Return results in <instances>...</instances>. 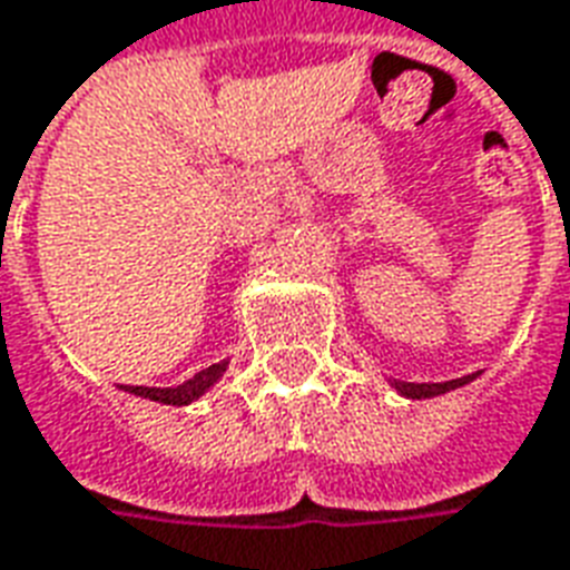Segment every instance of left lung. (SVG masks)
<instances>
[{"label": "left lung", "mask_w": 570, "mask_h": 570, "mask_svg": "<svg viewBox=\"0 0 570 570\" xmlns=\"http://www.w3.org/2000/svg\"><path fill=\"white\" fill-rule=\"evenodd\" d=\"M479 375V372H476ZM476 375H464V379H452V382H391V387H394L396 394L406 396V400H430V396H440V394H449V391H454V387H464V384H470Z\"/></svg>", "instance_id": "obj_1"}]
</instances>
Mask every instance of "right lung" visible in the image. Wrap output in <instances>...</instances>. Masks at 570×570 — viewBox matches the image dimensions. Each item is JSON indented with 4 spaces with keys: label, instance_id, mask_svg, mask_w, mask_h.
<instances>
[{
    "label": "right lung",
    "instance_id": "right-lung-1",
    "mask_svg": "<svg viewBox=\"0 0 570 570\" xmlns=\"http://www.w3.org/2000/svg\"><path fill=\"white\" fill-rule=\"evenodd\" d=\"M225 370H228V360L213 363L207 370H200L195 379L176 384V387H134V384H121V391L142 396V400H151V403H164V406H191L195 400H200V396L210 391L213 384L223 379Z\"/></svg>",
    "mask_w": 570,
    "mask_h": 570
}]
</instances>
